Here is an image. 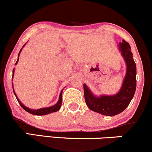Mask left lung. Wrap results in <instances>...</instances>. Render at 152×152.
<instances>
[{"mask_svg":"<svg viewBox=\"0 0 152 152\" xmlns=\"http://www.w3.org/2000/svg\"><path fill=\"white\" fill-rule=\"evenodd\" d=\"M119 49L126 64V74L120 91L114 96L96 97L83 84L86 105L91 111L106 116H115L126 109L133 99L137 87V66L130 45L125 40L119 43Z\"/></svg>","mask_w":152,"mask_h":152,"instance_id":"1","label":"left lung"}]
</instances>
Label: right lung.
<instances>
[{
	"label": "right lung",
	"instance_id": "add662e5",
	"mask_svg": "<svg viewBox=\"0 0 152 152\" xmlns=\"http://www.w3.org/2000/svg\"><path fill=\"white\" fill-rule=\"evenodd\" d=\"M21 50L22 49H20V52H19L18 56H19V54H20V51H21ZM18 61V60H17V61L15 62V64H17ZM13 74H14V69L13 70ZM13 92H14V91H13ZM62 92H63V90L61 91V92L60 96H59V99H58V102H57V104H56L55 105L50 106V107L43 108V109H29V108L26 107V106H24L23 104L22 103L18 100V97L16 96V94H15V92H14V94H15V97H16L17 100H18L19 104H20V106H21V107L24 110H26V111H28V112L30 113V114H31L37 115V116H42V115H46L48 114H50V113L56 112V111H58V110L60 109L61 106V103H62Z\"/></svg>",
	"mask_w": 152,
	"mask_h": 152
}]
</instances>
